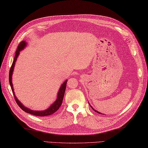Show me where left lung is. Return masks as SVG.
<instances>
[{
    "label": "left lung",
    "instance_id": "left-lung-1",
    "mask_svg": "<svg viewBox=\"0 0 148 148\" xmlns=\"http://www.w3.org/2000/svg\"><path fill=\"white\" fill-rule=\"evenodd\" d=\"M91 107V108H92L93 109V110H94L95 111V112H97V113H99V114H102V113H99V112H98V111H97V110H95V109H93V108H92V106H90Z\"/></svg>",
    "mask_w": 148,
    "mask_h": 148
}]
</instances>
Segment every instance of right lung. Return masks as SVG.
<instances>
[{"instance_id": "add662e5", "label": "right lung", "mask_w": 148, "mask_h": 148, "mask_svg": "<svg viewBox=\"0 0 148 148\" xmlns=\"http://www.w3.org/2000/svg\"><path fill=\"white\" fill-rule=\"evenodd\" d=\"M26 45H27V43L25 42V41L23 40L19 43V45L17 47V49L15 51V57L14 59L10 71H9V83H10L11 89L13 92L16 103H17V105L19 106V107L21 108L23 111H25V112H26L27 113H29V114H33L35 116H49L51 114H53L54 113L56 112V111H58L59 108L60 107V106L62 105L63 99V97H64V95H65V89H66L67 80H65L64 82H63L62 86H60V90H59L58 93L57 94V95H58L57 98L55 100V101L53 104H51L49 108H47V110H43V111H35V110H32L29 108H28L22 105L21 102L18 100L15 95L14 90L13 88V84H12V73L14 71V66H15V62H16V60H17V58L20 53V51H21V50L24 49V48L26 47Z\"/></svg>"}]
</instances>
